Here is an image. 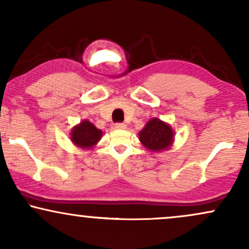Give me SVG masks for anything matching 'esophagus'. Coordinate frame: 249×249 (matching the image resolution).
<instances>
[{
    "label": "esophagus",
    "instance_id": "34e87169",
    "mask_svg": "<svg viewBox=\"0 0 249 249\" xmlns=\"http://www.w3.org/2000/svg\"><path fill=\"white\" fill-rule=\"evenodd\" d=\"M115 127L118 128V130H124V128L126 127V125H125L124 123H116Z\"/></svg>",
    "mask_w": 249,
    "mask_h": 249
}]
</instances>
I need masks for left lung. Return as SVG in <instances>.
<instances>
[{
	"instance_id": "left-lung-1",
	"label": "left lung",
	"mask_w": 249,
	"mask_h": 249,
	"mask_svg": "<svg viewBox=\"0 0 249 249\" xmlns=\"http://www.w3.org/2000/svg\"><path fill=\"white\" fill-rule=\"evenodd\" d=\"M173 136V130L167 123L159 118H152L139 132V141L152 152H159L171 147Z\"/></svg>"
}]
</instances>
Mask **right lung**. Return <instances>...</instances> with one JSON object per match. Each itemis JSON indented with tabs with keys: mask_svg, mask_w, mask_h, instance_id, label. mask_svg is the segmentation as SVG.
Listing matches in <instances>:
<instances>
[{
	"mask_svg": "<svg viewBox=\"0 0 249 249\" xmlns=\"http://www.w3.org/2000/svg\"><path fill=\"white\" fill-rule=\"evenodd\" d=\"M71 142L77 147L81 148H91L101 141L103 132L97 128L92 123L89 121H83L76 125L71 131Z\"/></svg>",
	"mask_w": 249,
	"mask_h": 249,
	"instance_id": "1",
	"label": "right lung"
}]
</instances>
